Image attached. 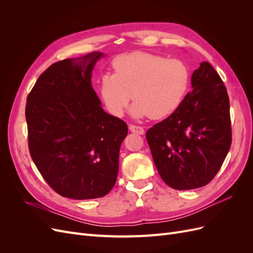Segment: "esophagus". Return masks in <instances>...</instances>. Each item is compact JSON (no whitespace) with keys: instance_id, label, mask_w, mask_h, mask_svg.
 I'll return each mask as SVG.
<instances>
[{"instance_id":"1","label":"esophagus","mask_w":253,"mask_h":253,"mask_svg":"<svg viewBox=\"0 0 253 253\" xmlns=\"http://www.w3.org/2000/svg\"><path fill=\"white\" fill-rule=\"evenodd\" d=\"M129 131L133 132V133H136V134H139V135H143L144 134V129L142 126H134V125H129L128 126Z\"/></svg>"}]
</instances>
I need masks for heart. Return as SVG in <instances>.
Returning <instances> with one entry per match:
<instances>
[{"label":"heart","instance_id":"1","mask_svg":"<svg viewBox=\"0 0 253 253\" xmlns=\"http://www.w3.org/2000/svg\"><path fill=\"white\" fill-rule=\"evenodd\" d=\"M114 74H104L98 93L105 110L124 116L133 99L135 117H169L179 109L189 86V68L180 59H166L144 51L121 55L113 61Z\"/></svg>","mask_w":253,"mask_h":253}]
</instances>
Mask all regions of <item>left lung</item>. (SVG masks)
<instances>
[{
  "mask_svg": "<svg viewBox=\"0 0 253 253\" xmlns=\"http://www.w3.org/2000/svg\"><path fill=\"white\" fill-rule=\"evenodd\" d=\"M191 84L179 109L145 134L160 177L175 190L208 185L232 141L229 97L216 71L202 62Z\"/></svg>",
  "mask_w": 253,
  "mask_h": 253,
  "instance_id": "obj_1",
  "label": "left lung"
}]
</instances>
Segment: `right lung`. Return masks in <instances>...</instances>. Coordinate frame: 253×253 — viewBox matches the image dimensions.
Wrapping results in <instances>:
<instances>
[{
	"label": "right lung",
	"instance_id": "add662e5",
	"mask_svg": "<svg viewBox=\"0 0 253 253\" xmlns=\"http://www.w3.org/2000/svg\"><path fill=\"white\" fill-rule=\"evenodd\" d=\"M103 52L51 64L27 96L28 148L38 170L58 194L91 200L108 194L118 175L124 120L105 113L91 86Z\"/></svg>",
	"mask_w": 253,
	"mask_h": 253
}]
</instances>
